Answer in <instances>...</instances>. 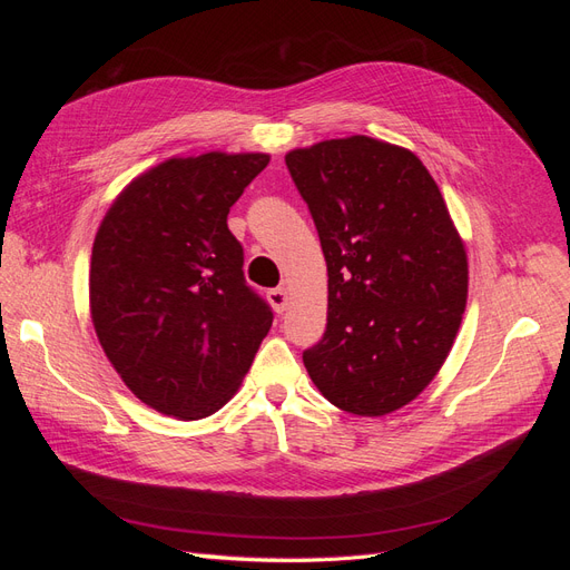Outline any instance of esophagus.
Returning <instances> with one entry per match:
<instances>
[{
  "mask_svg": "<svg viewBox=\"0 0 570 570\" xmlns=\"http://www.w3.org/2000/svg\"><path fill=\"white\" fill-rule=\"evenodd\" d=\"M268 302H271V306L275 308V312L283 314L285 308H287V302H289L287 289H285V287H275V289H271V292H268Z\"/></svg>",
  "mask_w": 570,
  "mask_h": 570,
  "instance_id": "1",
  "label": "esophagus"
}]
</instances>
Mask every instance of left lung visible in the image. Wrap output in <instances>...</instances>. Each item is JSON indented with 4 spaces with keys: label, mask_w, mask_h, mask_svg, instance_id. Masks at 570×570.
Instances as JSON below:
<instances>
[{
    "label": "left lung",
    "mask_w": 570,
    "mask_h": 570,
    "mask_svg": "<svg viewBox=\"0 0 570 570\" xmlns=\"http://www.w3.org/2000/svg\"><path fill=\"white\" fill-rule=\"evenodd\" d=\"M327 266V325L304 366L327 402L385 416L430 385L469 297V256L416 154L352 135L285 154Z\"/></svg>",
    "instance_id": "8db88e82"
}]
</instances>
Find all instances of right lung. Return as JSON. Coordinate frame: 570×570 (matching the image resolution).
<instances>
[{
    "mask_svg": "<svg viewBox=\"0 0 570 570\" xmlns=\"http://www.w3.org/2000/svg\"><path fill=\"white\" fill-rule=\"evenodd\" d=\"M262 151L170 157L128 183L101 218L90 316L120 381L178 421L233 400L273 314L243 273L230 206L268 166Z\"/></svg>",
    "mask_w": 570,
    "mask_h": 570,
    "instance_id": "1",
    "label": "right lung"
}]
</instances>
